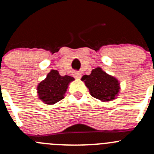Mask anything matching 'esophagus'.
Segmentation results:
<instances>
[{"label": "esophagus", "instance_id": "obj_1", "mask_svg": "<svg viewBox=\"0 0 154 154\" xmlns=\"http://www.w3.org/2000/svg\"><path fill=\"white\" fill-rule=\"evenodd\" d=\"M73 75H74V77H75V78L80 79V77H81V73L79 72V71H75V72H74Z\"/></svg>", "mask_w": 154, "mask_h": 154}]
</instances>
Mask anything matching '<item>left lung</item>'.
Segmentation results:
<instances>
[{
	"label": "left lung",
	"instance_id": "left-lung-1",
	"mask_svg": "<svg viewBox=\"0 0 154 154\" xmlns=\"http://www.w3.org/2000/svg\"><path fill=\"white\" fill-rule=\"evenodd\" d=\"M81 80L92 97L103 102L114 100L120 91L119 80L106 74L101 68L93 69L89 75H83Z\"/></svg>",
	"mask_w": 154,
	"mask_h": 154
}]
</instances>
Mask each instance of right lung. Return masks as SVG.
<instances>
[{"instance_id":"1","label":"right lung","mask_w":154,"mask_h":154,"mask_svg":"<svg viewBox=\"0 0 154 154\" xmlns=\"http://www.w3.org/2000/svg\"><path fill=\"white\" fill-rule=\"evenodd\" d=\"M74 78L70 76H61L57 70H51L47 77L37 86V93L42 101L48 105L55 104L64 98L68 86Z\"/></svg>"}]
</instances>
